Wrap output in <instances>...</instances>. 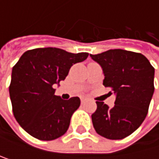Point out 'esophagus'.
<instances>
[{
    "mask_svg": "<svg viewBox=\"0 0 159 159\" xmlns=\"http://www.w3.org/2000/svg\"><path fill=\"white\" fill-rule=\"evenodd\" d=\"M85 101H86V98H80V102L81 103H84Z\"/></svg>",
    "mask_w": 159,
    "mask_h": 159,
    "instance_id": "obj_1",
    "label": "esophagus"
}]
</instances>
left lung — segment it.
Returning <instances> with one entry per match:
<instances>
[{
  "label": "left lung",
  "mask_w": 159,
  "mask_h": 159,
  "mask_svg": "<svg viewBox=\"0 0 159 159\" xmlns=\"http://www.w3.org/2000/svg\"><path fill=\"white\" fill-rule=\"evenodd\" d=\"M90 57L102 68L103 85L111 87L116 95L112 108L97 101L93 126L103 138L122 139L136 131L147 116L155 91V68L142 54L122 49Z\"/></svg>",
  "instance_id": "left-lung-1"
}]
</instances>
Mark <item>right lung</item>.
Instances as JSON below:
<instances>
[{
    "mask_svg": "<svg viewBox=\"0 0 159 159\" xmlns=\"http://www.w3.org/2000/svg\"><path fill=\"white\" fill-rule=\"evenodd\" d=\"M88 55L55 47L36 48L21 55L12 68L9 95L16 120L30 136L53 140L66 133L80 99H62L55 95L54 85H60L71 66Z\"/></svg>",
    "mask_w": 159,
    "mask_h": 159,
    "instance_id": "right-lung-1",
    "label": "right lung"
}]
</instances>
